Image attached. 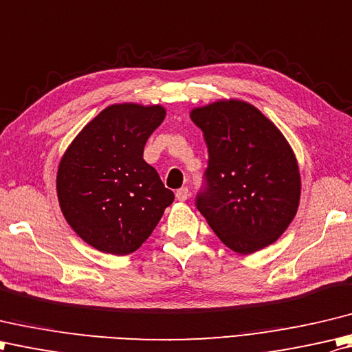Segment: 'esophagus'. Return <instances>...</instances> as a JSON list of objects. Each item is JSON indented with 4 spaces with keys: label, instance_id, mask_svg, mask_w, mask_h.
<instances>
[{
    "label": "esophagus",
    "instance_id": "esophagus-1",
    "mask_svg": "<svg viewBox=\"0 0 352 352\" xmlns=\"http://www.w3.org/2000/svg\"><path fill=\"white\" fill-rule=\"evenodd\" d=\"M188 196H190V191H188V188H186V186H182V188H179L176 191V199L179 200V202H185V200L188 199Z\"/></svg>",
    "mask_w": 352,
    "mask_h": 352
}]
</instances>
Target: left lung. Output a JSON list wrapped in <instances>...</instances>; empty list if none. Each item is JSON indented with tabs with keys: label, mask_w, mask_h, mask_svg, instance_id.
Segmentation results:
<instances>
[{
	"label": "left lung",
	"mask_w": 352,
	"mask_h": 352,
	"mask_svg": "<svg viewBox=\"0 0 352 352\" xmlns=\"http://www.w3.org/2000/svg\"><path fill=\"white\" fill-rule=\"evenodd\" d=\"M208 147L196 206L219 239L239 254L276 241L296 216V157L278 127L252 104L229 100L191 111Z\"/></svg>",
	"instance_id": "left-lung-1"
}]
</instances>
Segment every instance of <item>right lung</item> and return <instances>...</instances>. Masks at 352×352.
<instances>
[{"label": "right lung", "instance_id": "add662e5", "mask_svg": "<svg viewBox=\"0 0 352 352\" xmlns=\"http://www.w3.org/2000/svg\"><path fill=\"white\" fill-rule=\"evenodd\" d=\"M164 118L161 106L112 104L83 127L62 157L60 210L76 234L100 252H133L175 200L142 157Z\"/></svg>", "mask_w": 352, "mask_h": 352}]
</instances>
